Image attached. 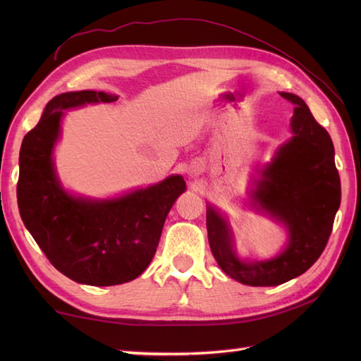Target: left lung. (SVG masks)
<instances>
[{
    "label": "left lung",
    "mask_w": 361,
    "mask_h": 361,
    "mask_svg": "<svg viewBox=\"0 0 361 361\" xmlns=\"http://www.w3.org/2000/svg\"><path fill=\"white\" fill-rule=\"evenodd\" d=\"M279 94L295 105L290 122L293 136L264 169L251 197L260 209L286 225L287 247L270 260L245 262L233 248L228 221L211 204L206 209L212 256L229 278L251 287L279 286L307 271L326 248L341 202L340 175L327 130L301 97Z\"/></svg>",
    "instance_id": "1"
}]
</instances>
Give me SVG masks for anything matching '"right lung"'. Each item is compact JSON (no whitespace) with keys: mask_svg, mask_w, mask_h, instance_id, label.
I'll return each instance as SVG.
<instances>
[{"mask_svg":"<svg viewBox=\"0 0 361 361\" xmlns=\"http://www.w3.org/2000/svg\"><path fill=\"white\" fill-rule=\"evenodd\" d=\"M114 101L118 96L93 90L56 96L20 150L17 198L23 224L60 273L96 287L133 281L149 267L167 214L186 190L181 175L111 200L75 197L62 188L52 150L63 110Z\"/></svg>","mask_w":361,"mask_h":361,"instance_id":"right-lung-1","label":"right lung"}]
</instances>
